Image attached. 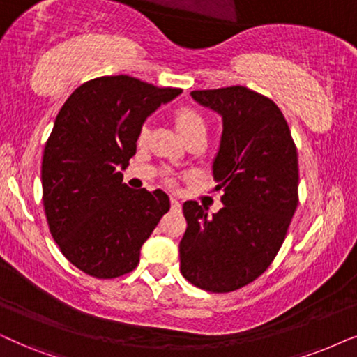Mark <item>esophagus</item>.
<instances>
[{"label": "esophagus", "mask_w": 357, "mask_h": 357, "mask_svg": "<svg viewBox=\"0 0 357 357\" xmlns=\"http://www.w3.org/2000/svg\"><path fill=\"white\" fill-rule=\"evenodd\" d=\"M170 205H172V210H180V206H182V205H180V202L175 197L170 198Z\"/></svg>", "instance_id": "34e87169"}]
</instances>
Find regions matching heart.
<instances>
[{"mask_svg": "<svg viewBox=\"0 0 357 357\" xmlns=\"http://www.w3.org/2000/svg\"><path fill=\"white\" fill-rule=\"evenodd\" d=\"M175 126H177L178 132L187 139L193 134H206V121L205 118L202 116V113L192 106H182V108L177 109L175 113ZM147 137V126H142L141 131H139V142H144Z\"/></svg>", "mask_w": 357, "mask_h": 357, "instance_id": "heart-1", "label": "heart"}]
</instances>
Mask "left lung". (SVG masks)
<instances>
[{"label":"left lung","mask_w":357,"mask_h":357,"mask_svg":"<svg viewBox=\"0 0 357 357\" xmlns=\"http://www.w3.org/2000/svg\"><path fill=\"white\" fill-rule=\"evenodd\" d=\"M192 98L223 116L213 162L223 208L208 215L183 203L187 231L180 272L190 284L228 294L267 271L298 205V157L289 124L274 101L246 86L195 90Z\"/></svg>","instance_id":"8db88e82"}]
</instances>
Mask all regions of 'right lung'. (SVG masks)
Returning <instances> with one entry per match:
<instances>
[{
    "mask_svg": "<svg viewBox=\"0 0 357 357\" xmlns=\"http://www.w3.org/2000/svg\"><path fill=\"white\" fill-rule=\"evenodd\" d=\"M182 93L129 75L85 82L55 118L43 157V202L63 256L96 279L134 271L141 246L169 211L160 188L123 183L142 124Z\"/></svg>",
    "mask_w": 357,
    "mask_h": 357,
    "instance_id": "1",
    "label": "right lung"
}]
</instances>
